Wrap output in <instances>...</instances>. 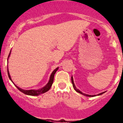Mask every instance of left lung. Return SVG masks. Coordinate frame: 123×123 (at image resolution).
Masks as SVG:
<instances>
[{"instance_id": "obj_1", "label": "left lung", "mask_w": 123, "mask_h": 123, "mask_svg": "<svg viewBox=\"0 0 123 123\" xmlns=\"http://www.w3.org/2000/svg\"><path fill=\"white\" fill-rule=\"evenodd\" d=\"M71 81H72V85H73V87H74V89H75L76 91L77 92L79 93L83 94V95L84 96H87V97H94V96H100L101 95V94H103L104 93H105V92H102V93H99L98 94H97V95H91V94H85V93H83L80 90H79V89H78L76 88V87L75 86V83H74V79H73V76H71Z\"/></svg>"}]
</instances>
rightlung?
I'll return each mask as SVG.
<instances>
[{
	"instance_id": "right-lung-1",
	"label": "right lung",
	"mask_w": 123,
	"mask_h": 123,
	"mask_svg": "<svg viewBox=\"0 0 123 123\" xmlns=\"http://www.w3.org/2000/svg\"><path fill=\"white\" fill-rule=\"evenodd\" d=\"M10 53H11V51H10V53H9V56H8L7 60H8V59H9V56H10ZM58 68H59V67H58V68H56V69H55L54 70L53 72H52V74H51V76H50V78H49V81H48V83H47V84L46 85H45V86H44L43 87H42L41 89H38V90H34V89L24 90V89H23L20 88V87H18V86H17V85H16L14 84V83H13V82L12 81V79L11 78V76H10V74H9V69H8V68H7V74H8V76H9V79H10V80H11V81L13 82V83H14V85L16 86V87H17V88L19 90L20 92H21L23 93H24V94H27V95L38 96V95H39V94L44 93L47 92V91H48V90L50 89L51 86H52V83H53L54 78V75H55V72H56V71H57V70L58 69Z\"/></svg>"
}]
</instances>
